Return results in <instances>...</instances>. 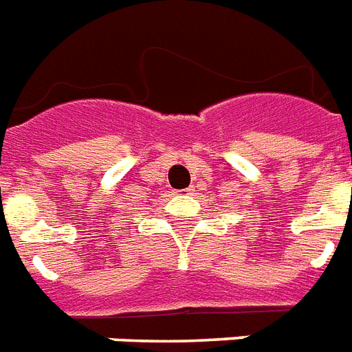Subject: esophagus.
<instances>
[{"mask_svg":"<svg viewBox=\"0 0 352 352\" xmlns=\"http://www.w3.org/2000/svg\"><path fill=\"white\" fill-rule=\"evenodd\" d=\"M182 192H184V193H190V192H192V190H182Z\"/></svg>","mask_w":352,"mask_h":352,"instance_id":"34e87169","label":"esophagus"}]
</instances>
